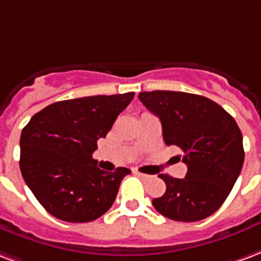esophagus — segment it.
<instances>
[{"label":"esophagus","instance_id":"1","mask_svg":"<svg viewBox=\"0 0 261 261\" xmlns=\"http://www.w3.org/2000/svg\"><path fill=\"white\" fill-rule=\"evenodd\" d=\"M135 172H136V174H138L140 178H143V179H149L150 178V175H146V174H143V172H139V171H135Z\"/></svg>","mask_w":261,"mask_h":261}]
</instances>
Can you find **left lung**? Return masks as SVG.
<instances>
[{"instance_id":"left-lung-1","label":"left lung","mask_w":261,"mask_h":261,"mask_svg":"<svg viewBox=\"0 0 261 261\" xmlns=\"http://www.w3.org/2000/svg\"><path fill=\"white\" fill-rule=\"evenodd\" d=\"M139 100L160 118L165 144L178 146L188 165L182 179L160 175L167 191L154 199V208L174 221L204 220L222 206L241 174V129L221 106L199 94L142 91Z\"/></svg>"}]
</instances>
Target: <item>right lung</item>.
Returning a JSON list of instances; mask_svg holds the SVG:
<instances>
[{
    "mask_svg": "<svg viewBox=\"0 0 261 261\" xmlns=\"http://www.w3.org/2000/svg\"><path fill=\"white\" fill-rule=\"evenodd\" d=\"M135 93L91 96L51 104L34 114L20 135V172L51 216L68 222L101 217L130 170L106 172L91 154Z\"/></svg>",
    "mask_w": 261,
    "mask_h": 261,
    "instance_id": "add662e5",
    "label": "right lung"
}]
</instances>
